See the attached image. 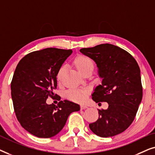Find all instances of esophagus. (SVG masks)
Returning <instances> with one entry per match:
<instances>
[{
    "label": "esophagus",
    "mask_w": 155,
    "mask_h": 155,
    "mask_svg": "<svg viewBox=\"0 0 155 155\" xmlns=\"http://www.w3.org/2000/svg\"><path fill=\"white\" fill-rule=\"evenodd\" d=\"M87 108V107L86 105H80V109L81 110H83V109H85Z\"/></svg>",
    "instance_id": "34e87169"
}]
</instances>
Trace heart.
I'll list each match as a JSON object with an SVG mask.
<instances>
[{"label": "heart", "instance_id": "1", "mask_svg": "<svg viewBox=\"0 0 155 155\" xmlns=\"http://www.w3.org/2000/svg\"><path fill=\"white\" fill-rule=\"evenodd\" d=\"M73 65L80 74L83 75L86 71L94 68V63L90 57L85 55H78L74 58ZM65 68L64 66L59 68L56 73V80L58 83L63 81ZM89 94L87 89H77L71 90L65 93V97L70 100L78 103H82L86 100L87 97Z\"/></svg>", "mask_w": 155, "mask_h": 155}]
</instances>
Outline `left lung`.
<instances>
[{
  "instance_id": "1",
  "label": "left lung",
  "mask_w": 155,
  "mask_h": 155,
  "mask_svg": "<svg viewBox=\"0 0 155 155\" xmlns=\"http://www.w3.org/2000/svg\"><path fill=\"white\" fill-rule=\"evenodd\" d=\"M80 51L96 63L102 79L94 89L92 99L109 104L107 109L99 110L98 120L89 127L99 137L120 134L135 119L143 98L139 65L128 52L113 44H99Z\"/></svg>"
}]
</instances>
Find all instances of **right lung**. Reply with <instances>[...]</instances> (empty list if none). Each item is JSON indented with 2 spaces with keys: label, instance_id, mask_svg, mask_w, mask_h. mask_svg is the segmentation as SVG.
<instances>
[{
  "label": "right lung",
  "instance_id": "add662e5",
  "mask_svg": "<svg viewBox=\"0 0 155 155\" xmlns=\"http://www.w3.org/2000/svg\"><path fill=\"white\" fill-rule=\"evenodd\" d=\"M72 52L44 48L27 54L17 65L10 86L15 113L21 126L35 136L48 138L58 134L70 114L80 109L68 100L57 106L46 102L48 97H54L57 71ZM56 99L59 101L61 97Z\"/></svg>",
  "mask_w": 155,
  "mask_h": 155
}]
</instances>
